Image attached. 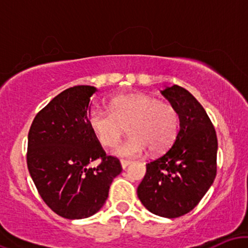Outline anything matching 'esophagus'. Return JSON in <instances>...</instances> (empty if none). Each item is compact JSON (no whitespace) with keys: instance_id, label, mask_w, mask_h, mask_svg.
<instances>
[{"instance_id":"34e87169","label":"esophagus","mask_w":248,"mask_h":248,"mask_svg":"<svg viewBox=\"0 0 248 248\" xmlns=\"http://www.w3.org/2000/svg\"><path fill=\"white\" fill-rule=\"evenodd\" d=\"M130 163H132V161H129V160H121V167L124 168V169L129 166Z\"/></svg>"}]
</instances>
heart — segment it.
<instances>
[{
	"label": "heart",
	"mask_w": 248,
	"mask_h": 248,
	"mask_svg": "<svg viewBox=\"0 0 248 248\" xmlns=\"http://www.w3.org/2000/svg\"><path fill=\"white\" fill-rule=\"evenodd\" d=\"M108 113L98 108L87 112V124L102 147H114L124 127L129 136L113 153L121 157H134L144 150L157 154L168 149L179 129V114L173 105L142 94H121L110 99Z\"/></svg>",
	"instance_id": "obj_1"
}]
</instances>
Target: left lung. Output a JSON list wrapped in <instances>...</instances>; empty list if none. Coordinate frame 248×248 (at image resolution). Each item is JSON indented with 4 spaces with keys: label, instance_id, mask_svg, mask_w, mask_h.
<instances>
[{
    "label": "left lung",
    "instance_id": "obj_1",
    "mask_svg": "<svg viewBox=\"0 0 248 248\" xmlns=\"http://www.w3.org/2000/svg\"><path fill=\"white\" fill-rule=\"evenodd\" d=\"M162 94L178 110L179 130L171 147L148 162L138 187L154 215L177 218L195 209L217 175V134L205 109L186 88L172 85Z\"/></svg>",
    "mask_w": 248,
    "mask_h": 248
}]
</instances>
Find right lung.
I'll use <instances>...</instances> for the list:
<instances>
[{
	"label": "right lung",
	"instance_id": "obj_1",
	"mask_svg": "<svg viewBox=\"0 0 248 248\" xmlns=\"http://www.w3.org/2000/svg\"><path fill=\"white\" fill-rule=\"evenodd\" d=\"M93 86L62 91L37 113L28 135L27 164L39 196L66 219L93 216L104 206L120 161L106 155L87 124ZM95 159L99 164L90 168Z\"/></svg>",
	"mask_w": 248,
	"mask_h": 248
}]
</instances>
